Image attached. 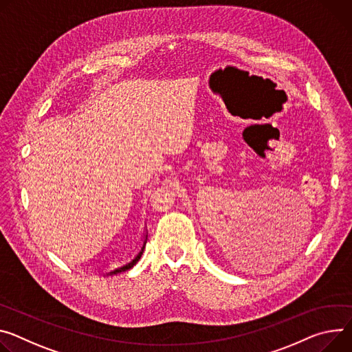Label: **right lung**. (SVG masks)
Listing matches in <instances>:
<instances>
[{"label": "right lung", "mask_w": 352, "mask_h": 352, "mask_svg": "<svg viewBox=\"0 0 352 352\" xmlns=\"http://www.w3.org/2000/svg\"><path fill=\"white\" fill-rule=\"evenodd\" d=\"M146 243H147V229L144 230V234H143V239H142V245H140V247L138 248V251L132 255L131 260H127L124 264H122V265H119L118 268H113V270H111V271H108V272H105V274H102V275H104V276H109V275H116V274H119V272L131 270V268H132L133 265H136L138 261L140 260L142 254H143V251H144V247H146Z\"/></svg>", "instance_id": "obj_1"}]
</instances>
